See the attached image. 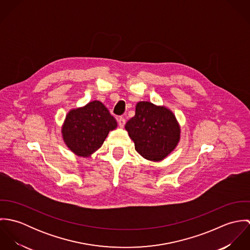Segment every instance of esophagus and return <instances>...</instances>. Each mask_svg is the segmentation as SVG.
<instances>
[{"instance_id": "esophagus-1", "label": "esophagus", "mask_w": 250, "mask_h": 250, "mask_svg": "<svg viewBox=\"0 0 250 250\" xmlns=\"http://www.w3.org/2000/svg\"><path fill=\"white\" fill-rule=\"evenodd\" d=\"M117 121H118V125H119L121 128H123L124 125H125V123H126L125 118H124V117H119V118L117 119Z\"/></svg>"}]
</instances>
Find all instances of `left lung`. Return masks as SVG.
Segmentation results:
<instances>
[{"label":"left lung","mask_w":250,"mask_h":250,"mask_svg":"<svg viewBox=\"0 0 250 250\" xmlns=\"http://www.w3.org/2000/svg\"><path fill=\"white\" fill-rule=\"evenodd\" d=\"M135 149L144 159L160 162L178 145L181 128L175 114L165 106L142 101L136 114L125 125Z\"/></svg>","instance_id":"8db88e82"}]
</instances>
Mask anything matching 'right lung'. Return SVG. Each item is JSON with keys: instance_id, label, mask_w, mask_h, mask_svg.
I'll use <instances>...</instances> for the list:
<instances>
[{"instance_id": "add662e5", "label": "right lung", "mask_w": 250, "mask_h": 250, "mask_svg": "<svg viewBox=\"0 0 250 250\" xmlns=\"http://www.w3.org/2000/svg\"><path fill=\"white\" fill-rule=\"evenodd\" d=\"M117 123L100 101L72 108L62 126L63 142L74 154L87 158L97 151Z\"/></svg>"}]
</instances>
